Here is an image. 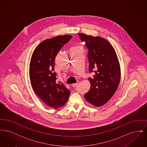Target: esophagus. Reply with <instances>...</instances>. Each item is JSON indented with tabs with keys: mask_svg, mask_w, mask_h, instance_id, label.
<instances>
[{
	"mask_svg": "<svg viewBox=\"0 0 147 147\" xmlns=\"http://www.w3.org/2000/svg\"><path fill=\"white\" fill-rule=\"evenodd\" d=\"M79 84V82H77V83H74V84H72V86H73V87H74H74H76V86H77V85H78V84Z\"/></svg>",
	"mask_w": 147,
	"mask_h": 147,
	"instance_id": "34e87169",
	"label": "esophagus"
}]
</instances>
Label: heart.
<instances>
[{"label":"heart","instance_id":"obj_1","mask_svg":"<svg viewBox=\"0 0 147 147\" xmlns=\"http://www.w3.org/2000/svg\"><path fill=\"white\" fill-rule=\"evenodd\" d=\"M79 49H81L79 47H78V46L74 47H73L72 49V50H73V51H77V50H79Z\"/></svg>","mask_w":147,"mask_h":147}]
</instances>
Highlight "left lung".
<instances>
[{
	"label": "left lung",
	"instance_id": "1",
	"mask_svg": "<svg viewBox=\"0 0 147 147\" xmlns=\"http://www.w3.org/2000/svg\"><path fill=\"white\" fill-rule=\"evenodd\" d=\"M88 49L90 89L84 97L96 107L106 104L117 90L121 78L119 59L112 45L105 38L84 34H78Z\"/></svg>",
	"mask_w": 147,
	"mask_h": 147
}]
</instances>
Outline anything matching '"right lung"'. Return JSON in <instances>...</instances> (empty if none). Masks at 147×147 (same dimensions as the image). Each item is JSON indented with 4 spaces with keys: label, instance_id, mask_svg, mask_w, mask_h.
Returning <instances> with one entry per match:
<instances>
[{
    "label": "right lung",
    "instance_id": "obj_1",
    "mask_svg": "<svg viewBox=\"0 0 147 147\" xmlns=\"http://www.w3.org/2000/svg\"><path fill=\"white\" fill-rule=\"evenodd\" d=\"M71 37L63 35L44 40L35 49L30 63L29 75L34 90L46 105L55 109L65 105L70 95L64 84L56 82L53 71L57 55Z\"/></svg>",
    "mask_w": 147,
    "mask_h": 147
}]
</instances>
